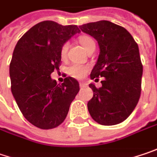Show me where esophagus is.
<instances>
[{"label": "esophagus", "instance_id": "esophagus-1", "mask_svg": "<svg viewBox=\"0 0 157 157\" xmlns=\"http://www.w3.org/2000/svg\"><path fill=\"white\" fill-rule=\"evenodd\" d=\"M79 85H80V86H81V87H84V86H86V83L80 82V83H79Z\"/></svg>", "mask_w": 157, "mask_h": 157}]
</instances>
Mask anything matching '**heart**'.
I'll return each mask as SVG.
<instances>
[{
    "label": "heart",
    "mask_w": 157,
    "mask_h": 157,
    "mask_svg": "<svg viewBox=\"0 0 157 157\" xmlns=\"http://www.w3.org/2000/svg\"><path fill=\"white\" fill-rule=\"evenodd\" d=\"M78 40H79L80 44L82 45L83 48L87 52L89 51L91 48H95L94 40L89 36H80ZM68 48H69V43L68 42H65L62 46V48H61V56H62L63 58L66 57ZM89 70H90V67L88 65L80 64V63H73V64H71V65L68 67L67 72L71 77L77 78V79H80V78H83L85 77V75L89 71Z\"/></svg>",
    "instance_id": "obj_1"
}]
</instances>
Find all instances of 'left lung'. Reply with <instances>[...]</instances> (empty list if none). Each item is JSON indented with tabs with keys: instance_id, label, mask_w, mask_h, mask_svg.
Masks as SVG:
<instances>
[{
	"instance_id": "8db88e82",
	"label": "left lung",
	"mask_w": 157,
	"mask_h": 157,
	"mask_svg": "<svg viewBox=\"0 0 157 157\" xmlns=\"http://www.w3.org/2000/svg\"><path fill=\"white\" fill-rule=\"evenodd\" d=\"M79 28L94 37L100 47L90 78H105L99 88L89 85L94 96L87 103L88 111L100 124H117L133 111L140 96L143 68L138 44L126 29L109 21L88 23Z\"/></svg>"
}]
</instances>
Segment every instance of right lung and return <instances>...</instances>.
Wrapping results in <instances>:
<instances>
[{
	"label": "right lung",
	"instance_id": "right-lung-1",
	"mask_svg": "<svg viewBox=\"0 0 157 157\" xmlns=\"http://www.w3.org/2000/svg\"><path fill=\"white\" fill-rule=\"evenodd\" d=\"M80 31L54 21L35 25L20 38L10 64L11 92L23 116L34 126L52 129L66 118L79 84L67 77L62 85L50 77L62 63L61 48Z\"/></svg>",
	"mask_w": 157,
	"mask_h": 157
}]
</instances>
